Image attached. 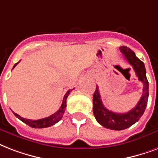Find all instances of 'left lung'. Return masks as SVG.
Returning <instances> with one entry per match:
<instances>
[{"mask_svg":"<svg viewBox=\"0 0 158 158\" xmlns=\"http://www.w3.org/2000/svg\"><path fill=\"white\" fill-rule=\"evenodd\" d=\"M120 52L125 59L133 67L139 80L143 84V95L137 106L127 113H114L104 106L101 99L99 87L96 86L93 95V113L96 120L101 125L109 129L123 130L135 123L143 114L148 99V81L146 77V69L143 62L136 57V55L129 48L122 46Z\"/></svg>","mask_w":158,"mask_h":158,"instance_id":"left-lung-1","label":"left lung"}]
</instances>
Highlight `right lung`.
Returning <instances> with one entry per match:
<instances>
[{"label":"right lung","instance_id":"right-lung-1","mask_svg":"<svg viewBox=\"0 0 158 158\" xmlns=\"http://www.w3.org/2000/svg\"><path fill=\"white\" fill-rule=\"evenodd\" d=\"M19 62H17L14 65L15 67L19 63ZM73 90H68L67 91V93L65 94V96L63 97V100H62V104L61 107L59 108V110L57 111V112H55L54 114H52V115L48 116L47 118H40V119H37V120H32V119H28V118H22L21 116H19V114H17L14 113V114L16 116L17 118H19L22 122H24V123H26L30 127H32V128H35V129H44V128H48V127H50V126L53 125L55 123H57L58 121L62 118V115H63V114L65 112L66 110V106H67V98H68V96H69V94Z\"/></svg>","mask_w":158,"mask_h":158}]
</instances>
